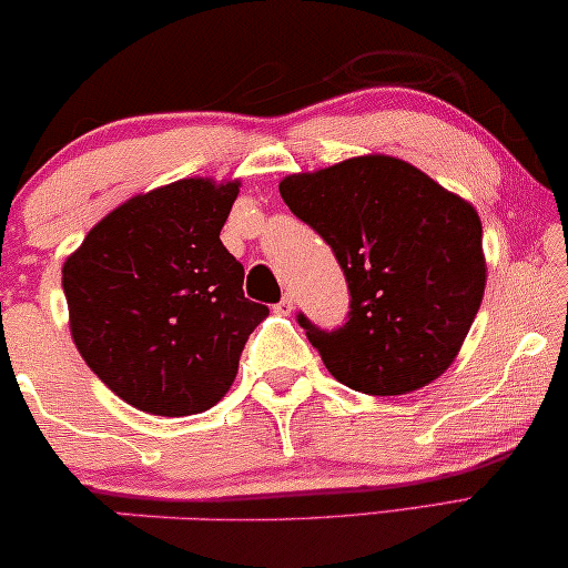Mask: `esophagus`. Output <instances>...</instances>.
I'll use <instances>...</instances> for the list:
<instances>
[{"mask_svg":"<svg viewBox=\"0 0 568 568\" xmlns=\"http://www.w3.org/2000/svg\"><path fill=\"white\" fill-rule=\"evenodd\" d=\"M275 313H281V316H287V313L293 311V298L291 295H283V301L281 303H275V308H273Z\"/></svg>","mask_w":568,"mask_h":568,"instance_id":"esophagus-1","label":"esophagus"}]
</instances>
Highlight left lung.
<instances>
[{
  "mask_svg": "<svg viewBox=\"0 0 568 568\" xmlns=\"http://www.w3.org/2000/svg\"><path fill=\"white\" fill-rule=\"evenodd\" d=\"M281 196L324 236L349 283L342 328L298 316L326 369L367 395H408L442 377L485 295L477 209L379 152L285 175Z\"/></svg>",
  "mask_w": 568,
  "mask_h": 568,
  "instance_id": "left-lung-1",
  "label": "left lung"
}]
</instances>
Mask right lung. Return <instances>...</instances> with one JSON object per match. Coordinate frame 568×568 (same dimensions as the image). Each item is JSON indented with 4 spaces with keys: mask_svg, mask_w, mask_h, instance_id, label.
Returning <instances> with one entry per match:
<instances>
[{
    "mask_svg": "<svg viewBox=\"0 0 568 568\" xmlns=\"http://www.w3.org/2000/svg\"><path fill=\"white\" fill-rule=\"evenodd\" d=\"M240 185L196 175L138 193L63 262L75 349L132 408L165 418L214 408L267 318L219 240Z\"/></svg>",
    "mask_w": 568,
    "mask_h": 568,
    "instance_id": "obj_1",
    "label": "right lung"
}]
</instances>
